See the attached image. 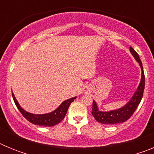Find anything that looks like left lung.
<instances>
[{"label": "left lung", "instance_id": "left-lung-1", "mask_svg": "<svg viewBox=\"0 0 154 154\" xmlns=\"http://www.w3.org/2000/svg\"><path fill=\"white\" fill-rule=\"evenodd\" d=\"M130 51L132 53L133 56L134 57L136 60L139 62V65L141 68V81L139 85L137 91L133 94V97L130 99V100L124 106L119 109L112 110L109 112H103L99 111L98 109L97 105L96 102H92V114L94 116L95 119L98 121L99 123H103V124H116V123H123L127 120L129 118L131 117L133 112L137 109L138 105L140 103L141 99L143 95L144 87H145V76H144L143 68L142 62L140 61V58L139 57V55L137 51L133 49V48H130Z\"/></svg>", "mask_w": 154, "mask_h": 154}]
</instances>
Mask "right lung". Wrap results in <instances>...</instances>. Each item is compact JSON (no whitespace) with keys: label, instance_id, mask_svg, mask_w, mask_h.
Here are the masks:
<instances>
[{"label":"right lung","instance_id":"add662e5","mask_svg":"<svg viewBox=\"0 0 154 154\" xmlns=\"http://www.w3.org/2000/svg\"><path fill=\"white\" fill-rule=\"evenodd\" d=\"M12 97H13L14 101L15 103V105L17 106L18 110L21 112L22 116L30 123L35 125H38L42 126H53L55 125L58 124L61 121L64 119V117L66 115V112L68 111L69 106L76 97L71 98L64 101L62 104L58 107L53 112H49L46 114H32L30 112H26L25 110L23 109L21 107V106L17 103V99L14 97V95L12 92Z\"/></svg>","mask_w":154,"mask_h":154}]
</instances>
